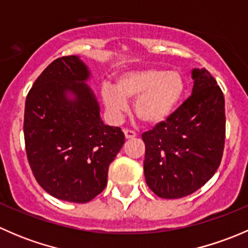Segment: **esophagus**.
Segmentation results:
<instances>
[{
    "mask_svg": "<svg viewBox=\"0 0 248 248\" xmlns=\"http://www.w3.org/2000/svg\"><path fill=\"white\" fill-rule=\"evenodd\" d=\"M124 136H126L127 139H132L134 138V137H137V133L136 131H133V129H124Z\"/></svg>",
    "mask_w": 248,
    "mask_h": 248,
    "instance_id": "1",
    "label": "esophagus"
}]
</instances>
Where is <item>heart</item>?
<instances>
[{
    "label": "heart",
    "instance_id": "1",
    "mask_svg": "<svg viewBox=\"0 0 248 248\" xmlns=\"http://www.w3.org/2000/svg\"><path fill=\"white\" fill-rule=\"evenodd\" d=\"M185 80L176 71L158 68L128 72L117 78L115 87H102V101L112 116L127 109V101L136 99L134 112L141 122L157 124L166 121L181 102Z\"/></svg>",
    "mask_w": 248,
    "mask_h": 248
}]
</instances>
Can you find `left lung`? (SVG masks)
<instances>
[{
    "label": "left lung",
    "mask_w": 248,
    "mask_h": 248,
    "mask_svg": "<svg viewBox=\"0 0 248 248\" xmlns=\"http://www.w3.org/2000/svg\"><path fill=\"white\" fill-rule=\"evenodd\" d=\"M193 92L166 121L144 132V174L159 198L177 199L204 186L221 164L226 140L224 96L216 79L194 69Z\"/></svg>",
    "instance_id": "8db88e82"
}]
</instances>
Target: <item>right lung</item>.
<instances>
[{"mask_svg": "<svg viewBox=\"0 0 248 248\" xmlns=\"http://www.w3.org/2000/svg\"><path fill=\"white\" fill-rule=\"evenodd\" d=\"M77 56L52 61L25 103L24 137L32 174L57 199L87 202L107 186L108 169L124 144L120 127L107 126ZM72 92L76 98L68 100Z\"/></svg>", "mask_w": 248, "mask_h": 248, "instance_id": "obj_1", "label": "right lung"}]
</instances>
